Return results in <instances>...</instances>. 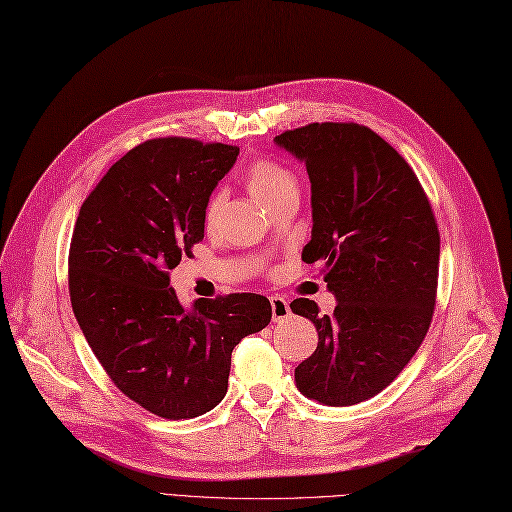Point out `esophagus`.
<instances>
[{"mask_svg": "<svg viewBox=\"0 0 512 512\" xmlns=\"http://www.w3.org/2000/svg\"><path fill=\"white\" fill-rule=\"evenodd\" d=\"M270 307H272V320L274 322H281L292 313L290 303H287L283 296H270Z\"/></svg>", "mask_w": 512, "mask_h": 512, "instance_id": "34e87169", "label": "esophagus"}]
</instances>
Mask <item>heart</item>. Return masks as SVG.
Instances as JSON below:
<instances>
[{
	"mask_svg": "<svg viewBox=\"0 0 512 512\" xmlns=\"http://www.w3.org/2000/svg\"><path fill=\"white\" fill-rule=\"evenodd\" d=\"M246 186L257 201H261L264 205H270L283 190H287L290 186H296V181L285 166H281L274 160H266V157H261V160H255L251 166H248ZM222 201H225L222 192H214L212 196H209V201L205 205V225L207 227L216 225L220 209H222Z\"/></svg>",
	"mask_w": 512,
	"mask_h": 512,
	"instance_id": "obj_1",
	"label": "heart"
}]
</instances>
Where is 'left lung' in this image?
<instances>
[{
  "label": "left lung",
  "instance_id": "8db88e82",
  "mask_svg": "<svg viewBox=\"0 0 512 512\" xmlns=\"http://www.w3.org/2000/svg\"><path fill=\"white\" fill-rule=\"evenodd\" d=\"M303 160L313 229L305 264H322L337 298L316 324L318 348L298 365L296 387L329 406L368 400L393 383L422 346L437 303L439 229L409 162L365 125L309 123L274 138Z\"/></svg>",
  "mask_w": 512,
  "mask_h": 512
}]
</instances>
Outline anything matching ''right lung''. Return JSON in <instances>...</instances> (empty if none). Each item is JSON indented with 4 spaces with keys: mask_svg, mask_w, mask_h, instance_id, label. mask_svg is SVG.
Segmentation results:
<instances>
[{
    "mask_svg": "<svg viewBox=\"0 0 512 512\" xmlns=\"http://www.w3.org/2000/svg\"><path fill=\"white\" fill-rule=\"evenodd\" d=\"M240 147L153 138L127 151L77 216L69 294L77 324L110 381L166 419L225 398L231 352L266 329V296L227 294L183 309L170 270L205 233V205Z\"/></svg>",
    "mask_w": 512,
    "mask_h": 512,
    "instance_id": "1",
    "label": "right lung"
}]
</instances>
